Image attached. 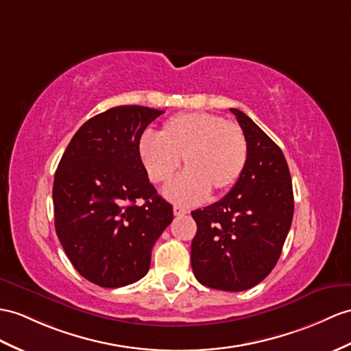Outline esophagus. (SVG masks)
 Instances as JSON below:
<instances>
[{
  "label": "esophagus",
  "instance_id": "1",
  "mask_svg": "<svg viewBox=\"0 0 351 351\" xmlns=\"http://www.w3.org/2000/svg\"><path fill=\"white\" fill-rule=\"evenodd\" d=\"M173 211H174V216H184V215H187V213H189L186 208L178 207V205H174Z\"/></svg>",
  "mask_w": 351,
  "mask_h": 351
}]
</instances>
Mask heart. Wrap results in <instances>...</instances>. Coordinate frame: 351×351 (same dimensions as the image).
Segmentation results:
<instances>
[{
    "instance_id": "1",
    "label": "heart",
    "mask_w": 351,
    "mask_h": 351,
    "mask_svg": "<svg viewBox=\"0 0 351 351\" xmlns=\"http://www.w3.org/2000/svg\"><path fill=\"white\" fill-rule=\"evenodd\" d=\"M243 130L211 113H182L168 119L156 135L146 132L138 141V156L150 180L165 184L180 168L186 173L167 189L178 204L205 199L210 191L223 195L240 180L247 164Z\"/></svg>"
}]
</instances>
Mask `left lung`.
I'll use <instances>...</instances> for the list:
<instances>
[{"label":"left lung","instance_id":"left-lung-1","mask_svg":"<svg viewBox=\"0 0 351 351\" xmlns=\"http://www.w3.org/2000/svg\"><path fill=\"white\" fill-rule=\"evenodd\" d=\"M247 140L240 180L220 201L192 211L191 262L201 285L241 292L267 277L293 219V189L283 152L243 111L230 108Z\"/></svg>","mask_w":351,"mask_h":351}]
</instances>
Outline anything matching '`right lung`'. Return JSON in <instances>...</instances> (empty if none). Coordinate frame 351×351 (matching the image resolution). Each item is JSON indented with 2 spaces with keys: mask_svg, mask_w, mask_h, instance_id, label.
Returning <instances> with one entry per match:
<instances>
[{
  "mask_svg": "<svg viewBox=\"0 0 351 351\" xmlns=\"http://www.w3.org/2000/svg\"><path fill=\"white\" fill-rule=\"evenodd\" d=\"M162 113L119 106L93 116L58 165L56 234L73 267L93 285L122 287L143 278L153 245L173 221V205L158 195L138 156L144 130Z\"/></svg>",
  "mask_w": 351,
  "mask_h": 351,
  "instance_id": "right-lung-1",
  "label": "right lung"
}]
</instances>
